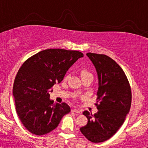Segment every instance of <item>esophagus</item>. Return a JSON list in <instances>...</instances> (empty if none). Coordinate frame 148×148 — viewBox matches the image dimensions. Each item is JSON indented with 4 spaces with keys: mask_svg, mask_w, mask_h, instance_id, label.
I'll return each mask as SVG.
<instances>
[{
    "mask_svg": "<svg viewBox=\"0 0 148 148\" xmlns=\"http://www.w3.org/2000/svg\"><path fill=\"white\" fill-rule=\"evenodd\" d=\"M71 111L72 112H74V113H77V114H80V113L82 112V110H80V109H72L71 110Z\"/></svg>",
    "mask_w": 148,
    "mask_h": 148,
    "instance_id": "34e87169",
    "label": "esophagus"
}]
</instances>
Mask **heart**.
Segmentation results:
<instances>
[{"label":"heart","mask_w":148,"mask_h":148,"mask_svg":"<svg viewBox=\"0 0 148 148\" xmlns=\"http://www.w3.org/2000/svg\"><path fill=\"white\" fill-rule=\"evenodd\" d=\"M87 75H92V74L90 72H89L88 71H87V70L83 69L82 71H81V76H87Z\"/></svg>","instance_id":"1"}]
</instances>
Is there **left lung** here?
<instances>
[{"label":"left lung","instance_id":"left-lung-1","mask_svg":"<svg viewBox=\"0 0 148 148\" xmlns=\"http://www.w3.org/2000/svg\"><path fill=\"white\" fill-rule=\"evenodd\" d=\"M98 78L96 106L92 115L84 110L87 124L80 128L83 135L94 143L106 141L124 124L132 103V92L125 73L114 60L103 54L87 53Z\"/></svg>","mask_w":148,"mask_h":148}]
</instances>
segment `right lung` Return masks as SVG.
Here are the masks:
<instances>
[{
	"instance_id": "1",
	"label": "right lung",
	"mask_w": 148,
	"mask_h": 148,
	"mask_svg": "<svg viewBox=\"0 0 148 148\" xmlns=\"http://www.w3.org/2000/svg\"><path fill=\"white\" fill-rule=\"evenodd\" d=\"M84 56L82 53L64 49H47L27 60L18 70L13 87L16 110L25 128L36 135L55 130L70 112L65 103L50 99L52 87L60 83L69 69Z\"/></svg>"
}]
</instances>
